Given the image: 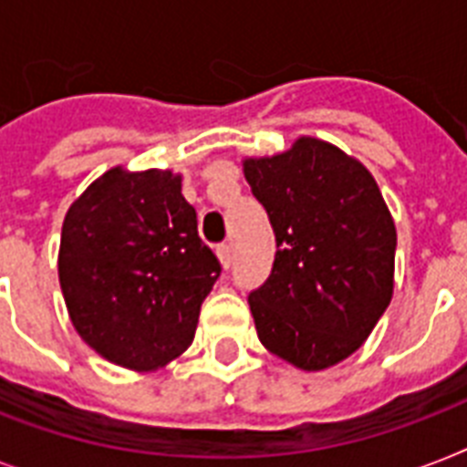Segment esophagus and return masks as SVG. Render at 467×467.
Here are the masks:
<instances>
[{"mask_svg": "<svg viewBox=\"0 0 467 467\" xmlns=\"http://www.w3.org/2000/svg\"><path fill=\"white\" fill-rule=\"evenodd\" d=\"M215 254H218L223 269H227V266L233 264V247H230V244H220V247L215 249Z\"/></svg>", "mask_w": 467, "mask_h": 467, "instance_id": "obj_1", "label": "esophagus"}]
</instances>
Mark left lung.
<instances>
[{
	"mask_svg": "<svg viewBox=\"0 0 467 467\" xmlns=\"http://www.w3.org/2000/svg\"><path fill=\"white\" fill-rule=\"evenodd\" d=\"M276 234L269 281L249 296L256 334L296 368H332L361 348L395 291V220L363 161L300 135L242 160Z\"/></svg>",
	"mask_w": 467,
	"mask_h": 467,
	"instance_id": "1",
	"label": "left lung"
}]
</instances>
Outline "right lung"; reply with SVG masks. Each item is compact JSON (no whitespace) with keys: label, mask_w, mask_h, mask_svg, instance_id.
<instances>
[{"label":"right lung","mask_w":467,"mask_h":467,"mask_svg":"<svg viewBox=\"0 0 467 467\" xmlns=\"http://www.w3.org/2000/svg\"><path fill=\"white\" fill-rule=\"evenodd\" d=\"M171 169L116 164L62 223L57 276L77 334L106 361L152 373L182 356L220 264Z\"/></svg>","instance_id":"right-lung-1"}]
</instances>
